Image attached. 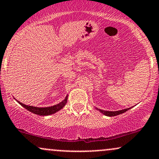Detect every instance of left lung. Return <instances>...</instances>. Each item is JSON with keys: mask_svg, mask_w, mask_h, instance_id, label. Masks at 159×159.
I'll return each instance as SVG.
<instances>
[{"mask_svg": "<svg viewBox=\"0 0 159 159\" xmlns=\"http://www.w3.org/2000/svg\"><path fill=\"white\" fill-rule=\"evenodd\" d=\"M97 110H98L100 111V112L102 113V114H105V116H116V115H119V114H123L124 112H125V111H127L128 110H129V109H131L132 107H129V108H125V109H123V110H120V111H104V110H101V109H98L97 107H96Z\"/></svg>", "mask_w": 159, "mask_h": 159, "instance_id": "obj_1", "label": "left lung"}]
</instances>
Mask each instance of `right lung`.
I'll list each match as a JSON object with an SVG mask.
<instances>
[{"label":"right lung","mask_w":159,"mask_h":159,"mask_svg":"<svg viewBox=\"0 0 159 159\" xmlns=\"http://www.w3.org/2000/svg\"><path fill=\"white\" fill-rule=\"evenodd\" d=\"M67 98H68V96H66L64 100L60 102L57 105H54V106L51 107H34V106H30V105H26L25 104L20 102L17 100V102H19L21 106H23L25 108H26L27 110L30 111L31 113L34 114L39 115V116H48V115H51L56 113L57 111H59L61 110L63 107L65 106L67 102Z\"/></svg>","instance_id":"1"}]
</instances>
